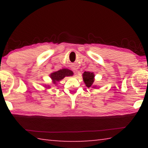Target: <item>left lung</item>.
Returning a JSON list of instances; mask_svg holds the SVG:
<instances>
[{
    "label": "left lung",
    "instance_id": "left-lung-1",
    "mask_svg": "<svg viewBox=\"0 0 148 148\" xmlns=\"http://www.w3.org/2000/svg\"><path fill=\"white\" fill-rule=\"evenodd\" d=\"M94 77H95V74L92 73V72H84L83 74V79L84 81V83L86 84V86L87 87H90L92 86V84L94 82ZM95 88L96 86H92Z\"/></svg>",
    "mask_w": 148,
    "mask_h": 148
}]
</instances>
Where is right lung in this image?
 Here are the masks:
<instances>
[{"instance_id": "add662e5", "label": "right lung", "mask_w": 148, "mask_h": 148, "mask_svg": "<svg viewBox=\"0 0 148 148\" xmlns=\"http://www.w3.org/2000/svg\"><path fill=\"white\" fill-rule=\"evenodd\" d=\"M73 75V72L71 70L63 69H61L58 71L54 72L50 74V77L53 80V83L56 84L57 82H59L66 76H71Z\"/></svg>"}]
</instances>
